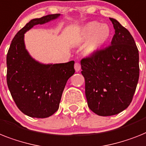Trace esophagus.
I'll list each match as a JSON object with an SVG mask.
<instances>
[{
  "label": "esophagus",
  "mask_w": 146,
  "mask_h": 146,
  "mask_svg": "<svg viewBox=\"0 0 146 146\" xmlns=\"http://www.w3.org/2000/svg\"><path fill=\"white\" fill-rule=\"evenodd\" d=\"M80 68H81V66H80V63H78V62H76L75 64H74V69H75L76 72H80Z\"/></svg>",
  "instance_id": "1"
}]
</instances>
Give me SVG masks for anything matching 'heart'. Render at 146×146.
Instances as JSON below:
<instances>
[{
	"label": "heart",
	"instance_id": "obj_1",
	"mask_svg": "<svg viewBox=\"0 0 146 146\" xmlns=\"http://www.w3.org/2000/svg\"><path fill=\"white\" fill-rule=\"evenodd\" d=\"M111 37V30L106 24L96 21L86 23L80 29L78 40L86 42L84 47L86 56H95L102 50Z\"/></svg>",
	"mask_w": 146,
	"mask_h": 146
}]
</instances>
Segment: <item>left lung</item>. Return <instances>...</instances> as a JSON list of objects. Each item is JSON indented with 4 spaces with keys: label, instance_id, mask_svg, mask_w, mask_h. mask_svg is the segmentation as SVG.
<instances>
[{
    "label": "left lung",
    "instance_id": "1",
    "mask_svg": "<svg viewBox=\"0 0 146 146\" xmlns=\"http://www.w3.org/2000/svg\"><path fill=\"white\" fill-rule=\"evenodd\" d=\"M115 34L111 45L80 61L88 107L102 116L113 115L129 106L139 80V51L127 29L110 18Z\"/></svg>",
    "mask_w": 146,
    "mask_h": 146
}]
</instances>
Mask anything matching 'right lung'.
<instances>
[{
  "instance_id": "obj_1",
  "label": "right lung",
  "mask_w": 146,
  "mask_h": 146,
  "mask_svg": "<svg viewBox=\"0 0 146 146\" xmlns=\"http://www.w3.org/2000/svg\"><path fill=\"white\" fill-rule=\"evenodd\" d=\"M53 14L33 19L17 33L7 56V85L19 109L32 118H47L59 109L67 80L74 74V61L45 64L26 49L25 34L35 25L59 19Z\"/></svg>"
}]
</instances>
